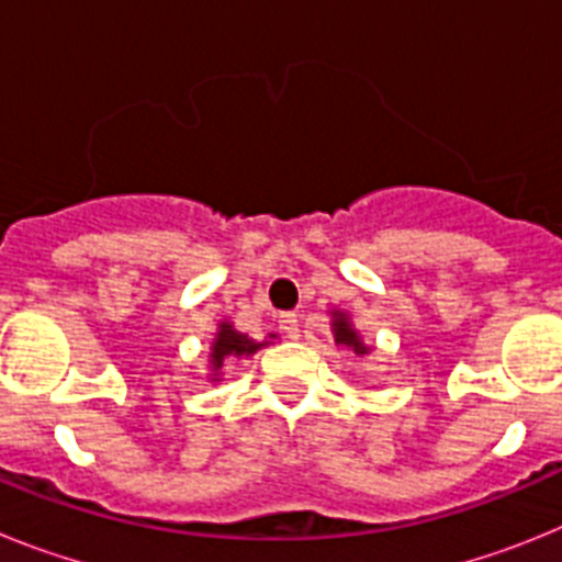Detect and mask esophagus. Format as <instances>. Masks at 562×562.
<instances>
[{
    "instance_id": "1",
    "label": "esophagus",
    "mask_w": 562,
    "mask_h": 562,
    "mask_svg": "<svg viewBox=\"0 0 562 562\" xmlns=\"http://www.w3.org/2000/svg\"><path fill=\"white\" fill-rule=\"evenodd\" d=\"M278 324H281V329H284L286 337H292V340L301 337V324H297V315H292V312H284V315L278 317Z\"/></svg>"
}]
</instances>
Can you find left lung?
I'll use <instances>...</instances> for the list:
<instances>
[{
	"instance_id": "8db88e82",
	"label": "left lung",
	"mask_w": 562,
	"mask_h": 562,
	"mask_svg": "<svg viewBox=\"0 0 562 562\" xmlns=\"http://www.w3.org/2000/svg\"><path fill=\"white\" fill-rule=\"evenodd\" d=\"M331 335H335V342L337 346H346V349H351L355 355H369V346L360 340V335H357V329L351 326L349 315L346 312H331Z\"/></svg>"
}]
</instances>
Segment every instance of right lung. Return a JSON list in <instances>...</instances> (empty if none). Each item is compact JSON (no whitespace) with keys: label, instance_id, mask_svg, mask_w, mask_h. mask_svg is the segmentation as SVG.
Returning a JSON list of instances; mask_svg holds the SVG:
<instances>
[{"label":"right lung","instance_id":"right-lung-1","mask_svg":"<svg viewBox=\"0 0 562 562\" xmlns=\"http://www.w3.org/2000/svg\"><path fill=\"white\" fill-rule=\"evenodd\" d=\"M270 337H276V335H270ZM267 342H270V340H265V342L252 340V337H247V335H241V331L233 329V324L222 321L220 329H216V337H213L211 360H207V362H211V371H213L211 380L220 382L222 366H225L227 360H233V357L256 355V351L261 349V346H267Z\"/></svg>","mask_w":562,"mask_h":562}]
</instances>
